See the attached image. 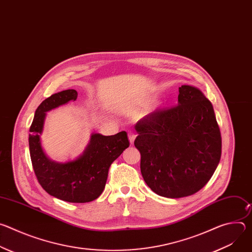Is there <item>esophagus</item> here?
<instances>
[{
	"mask_svg": "<svg viewBox=\"0 0 252 252\" xmlns=\"http://www.w3.org/2000/svg\"><path fill=\"white\" fill-rule=\"evenodd\" d=\"M134 138H135V133L132 132V131H129V132H128V139H129L130 145H132V143H133Z\"/></svg>",
	"mask_w": 252,
	"mask_h": 252,
	"instance_id": "1",
	"label": "esophagus"
}]
</instances>
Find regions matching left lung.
Here are the masks:
<instances>
[{"instance_id": "8db88e82", "label": "left lung", "mask_w": 252, "mask_h": 252, "mask_svg": "<svg viewBox=\"0 0 252 252\" xmlns=\"http://www.w3.org/2000/svg\"><path fill=\"white\" fill-rule=\"evenodd\" d=\"M178 92L177 105L135 125L142 177L154 192L168 198L200 190L221 157V135L211 102L191 86H182Z\"/></svg>"}]
</instances>
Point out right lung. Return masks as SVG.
I'll use <instances>...</instances> for the list:
<instances>
[{"label": "right lung", "instance_id": "1", "mask_svg": "<svg viewBox=\"0 0 252 252\" xmlns=\"http://www.w3.org/2000/svg\"><path fill=\"white\" fill-rule=\"evenodd\" d=\"M77 97L76 90H65L43 100L30 127L29 147L32 168L42 188L63 201L84 203L101 194L111 164L129 147V141L126 131L106 136L93 133L86 151L77 159L63 163L51 160L42 149L40 138L46 113Z\"/></svg>", "mask_w": 252, "mask_h": 252}]
</instances>
